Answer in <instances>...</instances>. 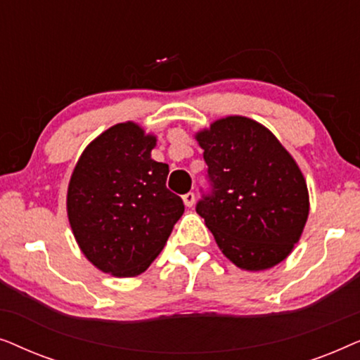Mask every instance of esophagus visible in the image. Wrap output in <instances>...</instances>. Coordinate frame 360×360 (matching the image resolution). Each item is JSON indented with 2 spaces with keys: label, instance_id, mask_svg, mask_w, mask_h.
I'll return each instance as SVG.
<instances>
[{
  "label": "esophagus",
  "instance_id": "esophagus-1",
  "mask_svg": "<svg viewBox=\"0 0 360 360\" xmlns=\"http://www.w3.org/2000/svg\"><path fill=\"white\" fill-rule=\"evenodd\" d=\"M184 203H185V206H193L195 205V193H186V195H184Z\"/></svg>",
  "mask_w": 360,
  "mask_h": 360
}]
</instances>
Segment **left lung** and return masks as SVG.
Wrapping results in <instances>:
<instances>
[{
	"label": "left lung",
	"mask_w": 360,
	"mask_h": 360,
	"mask_svg": "<svg viewBox=\"0 0 360 360\" xmlns=\"http://www.w3.org/2000/svg\"><path fill=\"white\" fill-rule=\"evenodd\" d=\"M213 185L196 213L236 267L259 272L292 252L309 213L307 180L292 154L260 122L226 116L198 132Z\"/></svg>",
	"instance_id": "1"
}]
</instances>
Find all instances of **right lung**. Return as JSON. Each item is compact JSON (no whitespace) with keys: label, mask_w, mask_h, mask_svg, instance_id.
Returning <instances> with one entry per match:
<instances>
[{"label":"right lung","mask_w":360,"mask_h":360,"mask_svg":"<svg viewBox=\"0 0 360 360\" xmlns=\"http://www.w3.org/2000/svg\"><path fill=\"white\" fill-rule=\"evenodd\" d=\"M155 144L134 121L111 126L85 147L68 181L73 238L98 270L115 277L144 272L185 211L165 186L169 165L150 157Z\"/></svg>","instance_id":"obj_1"}]
</instances>
